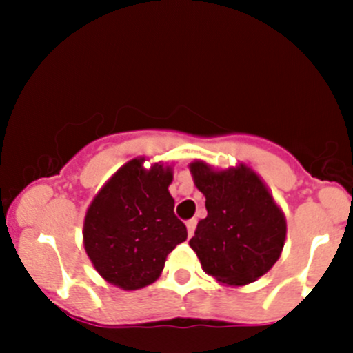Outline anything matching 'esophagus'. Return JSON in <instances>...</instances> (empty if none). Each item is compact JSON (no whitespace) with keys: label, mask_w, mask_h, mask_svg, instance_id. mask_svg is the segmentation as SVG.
Wrapping results in <instances>:
<instances>
[{"label":"esophagus","mask_w":353,"mask_h":353,"mask_svg":"<svg viewBox=\"0 0 353 353\" xmlns=\"http://www.w3.org/2000/svg\"><path fill=\"white\" fill-rule=\"evenodd\" d=\"M186 227H188V236L191 237V236H193V234H194V229H196V220H194V219L188 220Z\"/></svg>","instance_id":"obj_1"}]
</instances>
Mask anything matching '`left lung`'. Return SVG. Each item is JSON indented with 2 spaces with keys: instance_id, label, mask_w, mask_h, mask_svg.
<instances>
[{
  "instance_id": "left-lung-1",
  "label": "left lung",
  "mask_w": 353,
  "mask_h": 353,
  "mask_svg": "<svg viewBox=\"0 0 353 353\" xmlns=\"http://www.w3.org/2000/svg\"><path fill=\"white\" fill-rule=\"evenodd\" d=\"M190 169L208 212L190 241L203 270L229 285L254 282L283 249L287 223L282 210L243 163L220 172L205 162H193Z\"/></svg>"
}]
</instances>
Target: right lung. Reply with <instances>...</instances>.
<instances>
[{"label": "right lung", "instance_id": "add662e5", "mask_svg": "<svg viewBox=\"0 0 353 353\" xmlns=\"http://www.w3.org/2000/svg\"><path fill=\"white\" fill-rule=\"evenodd\" d=\"M145 159L124 163L88 206L83 244L95 270L112 285L137 290L155 282L165 258L188 237L169 193L172 169Z\"/></svg>", "mask_w": 353, "mask_h": 353}]
</instances>
